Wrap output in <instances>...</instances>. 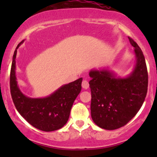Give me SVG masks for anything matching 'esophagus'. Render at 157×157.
Segmentation results:
<instances>
[{"mask_svg":"<svg viewBox=\"0 0 157 157\" xmlns=\"http://www.w3.org/2000/svg\"><path fill=\"white\" fill-rule=\"evenodd\" d=\"M89 86H90V84H89L87 80H83V82H82V87L86 90V89L89 88Z\"/></svg>","mask_w":157,"mask_h":157,"instance_id":"34e87169","label":"esophagus"}]
</instances>
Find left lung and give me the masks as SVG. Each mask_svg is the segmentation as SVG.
Listing matches in <instances>:
<instances>
[{
  "label": "left lung",
  "instance_id": "8db88e82",
  "mask_svg": "<svg viewBox=\"0 0 157 157\" xmlns=\"http://www.w3.org/2000/svg\"><path fill=\"white\" fill-rule=\"evenodd\" d=\"M136 64L125 78L115 77L109 70L89 73L91 90V117L95 124L105 130H115L128 124L141 108L147 93L148 74L141 49L131 38Z\"/></svg>",
  "mask_w": 157,
  "mask_h": 157
}]
</instances>
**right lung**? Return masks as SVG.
<instances>
[{
	"label": "right lung",
	"mask_w": 157,
	"mask_h": 157,
	"mask_svg": "<svg viewBox=\"0 0 157 157\" xmlns=\"http://www.w3.org/2000/svg\"><path fill=\"white\" fill-rule=\"evenodd\" d=\"M23 42L18 44L13 56L10 77L13 102L19 113L33 127L43 131H56L67 123L73 103L81 91L83 78L61 86L47 97H27L18 87L15 72L17 48Z\"/></svg>",
	"instance_id": "add662e5"
}]
</instances>
